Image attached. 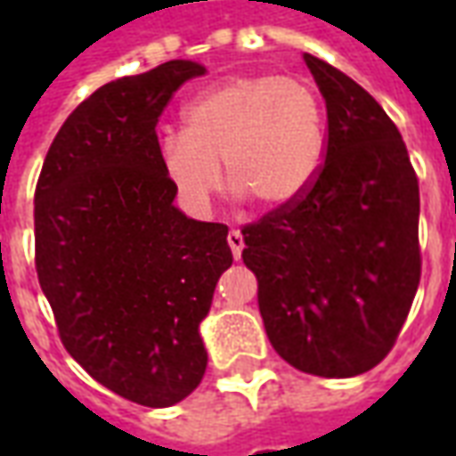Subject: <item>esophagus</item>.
I'll return each mask as SVG.
<instances>
[{
  "mask_svg": "<svg viewBox=\"0 0 456 456\" xmlns=\"http://www.w3.org/2000/svg\"><path fill=\"white\" fill-rule=\"evenodd\" d=\"M227 241L234 258H241V248H244V237H241V232H239V229H232L227 234Z\"/></svg>",
  "mask_w": 456,
  "mask_h": 456,
  "instance_id": "1",
  "label": "esophagus"
}]
</instances>
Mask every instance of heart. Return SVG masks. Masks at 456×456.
<instances>
[{
  "label": "heart",
  "mask_w": 456,
  "mask_h": 456,
  "mask_svg": "<svg viewBox=\"0 0 456 456\" xmlns=\"http://www.w3.org/2000/svg\"><path fill=\"white\" fill-rule=\"evenodd\" d=\"M325 156V110L297 77L239 75L198 93L183 131L159 141L160 168L183 205L205 212L219 188V163L239 198L281 208L300 198Z\"/></svg>",
  "instance_id": "b5f03b06"
}]
</instances>
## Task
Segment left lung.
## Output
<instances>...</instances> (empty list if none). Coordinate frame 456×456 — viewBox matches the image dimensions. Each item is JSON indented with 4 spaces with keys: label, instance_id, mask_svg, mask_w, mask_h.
Here are the masks:
<instances>
[{
    "label": "left lung",
    "instance_id": "left-lung-1",
    "mask_svg": "<svg viewBox=\"0 0 456 456\" xmlns=\"http://www.w3.org/2000/svg\"><path fill=\"white\" fill-rule=\"evenodd\" d=\"M327 104V153L307 190L247 224L266 335L297 371L346 379L391 352L420 283V190L383 107L305 53Z\"/></svg>",
    "mask_w": 456,
    "mask_h": 456
}]
</instances>
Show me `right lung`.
I'll return each instance as SVG.
<instances>
[{"label":"right lung","instance_id":"obj_1","mask_svg":"<svg viewBox=\"0 0 456 456\" xmlns=\"http://www.w3.org/2000/svg\"><path fill=\"white\" fill-rule=\"evenodd\" d=\"M202 73L168 61L94 90L55 134L36 185V273L65 349L149 408L202 381L200 322L232 266L227 224L185 217L159 159L160 112Z\"/></svg>","mask_w":456,"mask_h":456}]
</instances>
